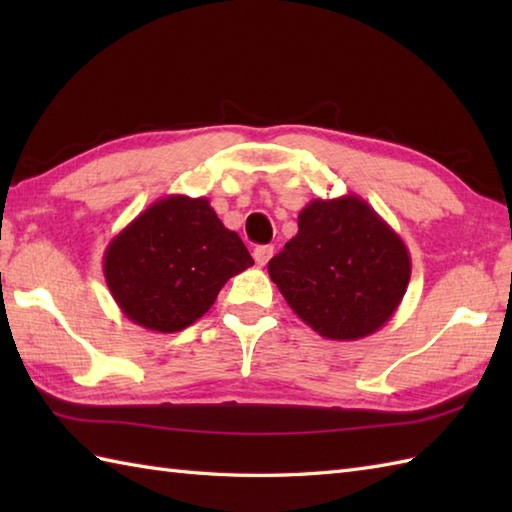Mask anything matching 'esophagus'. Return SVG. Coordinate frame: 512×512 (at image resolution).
I'll return each mask as SVG.
<instances>
[{
  "label": "esophagus",
  "instance_id": "34e87169",
  "mask_svg": "<svg viewBox=\"0 0 512 512\" xmlns=\"http://www.w3.org/2000/svg\"><path fill=\"white\" fill-rule=\"evenodd\" d=\"M253 257H255V262H257L259 266H266V264H268V259L273 257V246H270V244H266V246H257V248L253 250Z\"/></svg>",
  "mask_w": 512,
  "mask_h": 512
}]
</instances>
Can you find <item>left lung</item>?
<instances>
[{"instance_id":"1","label":"left lung","mask_w":512,"mask_h":512,"mask_svg":"<svg viewBox=\"0 0 512 512\" xmlns=\"http://www.w3.org/2000/svg\"><path fill=\"white\" fill-rule=\"evenodd\" d=\"M268 275L297 317L332 341H356L394 317L411 277L402 237L358 195L312 200Z\"/></svg>"}]
</instances>
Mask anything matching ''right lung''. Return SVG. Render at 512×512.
<instances>
[{"label":"right lung","instance_id":"right-lung-1","mask_svg":"<svg viewBox=\"0 0 512 512\" xmlns=\"http://www.w3.org/2000/svg\"><path fill=\"white\" fill-rule=\"evenodd\" d=\"M253 264L209 200L167 195L107 244L103 275L129 321L171 334L209 312L226 281Z\"/></svg>","mask_w":512,"mask_h":512}]
</instances>
